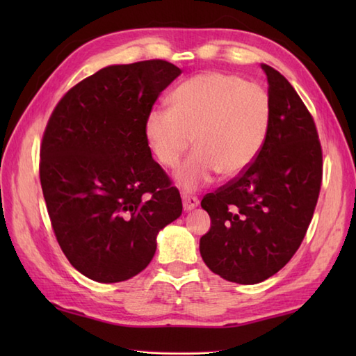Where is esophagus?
Here are the masks:
<instances>
[{
  "label": "esophagus",
  "mask_w": 356,
  "mask_h": 356,
  "mask_svg": "<svg viewBox=\"0 0 356 356\" xmlns=\"http://www.w3.org/2000/svg\"><path fill=\"white\" fill-rule=\"evenodd\" d=\"M182 202H184V209L185 211H191V209H194L195 207L199 205V199L194 197V195L184 194L182 195Z\"/></svg>",
  "instance_id": "esophagus-1"
}]
</instances>
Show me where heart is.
I'll list each match as a JSON object with an SVG mask.
<instances>
[{"label":"heart","instance_id":"1","mask_svg":"<svg viewBox=\"0 0 356 356\" xmlns=\"http://www.w3.org/2000/svg\"><path fill=\"white\" fill-rule=\"evenodd\" d=\"M270 125V97L257 82L226 72H205L182 82L170 108L145 119V138L156 161L176 168L194 136L195 148L177 171L188 191L211 184L220 172L236 177L259 157Z\"/></svg>","mask_w":356,"mask_h":356}]
</instances>
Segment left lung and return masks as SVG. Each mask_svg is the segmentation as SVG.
I'll list each match as a JSON object with an SVG mask.
<instances>
[{
    "mask_svg": "<svg viewBox=\"0 0 356 356\" xmlns=\"http://www.w3.org/2000/svg\"><path fill=\"white\" fill-rule=\"evenodd\" d=\"M270 97L266 142L254 163L202 199L211 228L200 255L222 278L255 284L297 252L311 225L323 179L314 118L282 73L261 64Z\"/></svg>",
    "mask_w": 356,
    "mask_h": 356,
    "instance_id": "obj_1",
    "label": "left lung"
}]
</instances>
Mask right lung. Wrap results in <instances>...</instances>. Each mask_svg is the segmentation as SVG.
<instances>
[{
	"instance_id": "add662e5",
	"label": "right lung",
	"mask_w": 356,
	"mask_h": 356,
	"mask_svg": "<svg viewBox=\"0 0 356 356\" xmlns=\"http://www.w3.org/2000/svg\"><path fill=\"white\" fill-rule=\"evenodd\" d=\"M180 73L163 59L105 67L72 87L45 127L40 179L51 228L72 266L95 282L138 275L157 232L182 214L145 138L148 113Z\"/></svg>"
}]
</instances>
